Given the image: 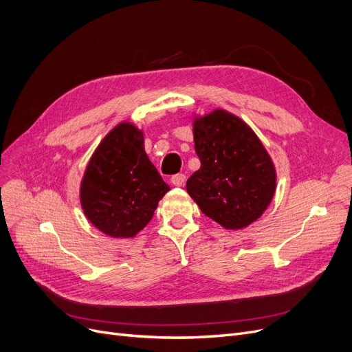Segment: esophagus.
<instances>
[{
  "mask_svg": "<svg viewBox=\"0 0 352 352\" xmlns=\"http://www.w3.org/2000/svg\"><path fill=\"white\" fill-rule=\"evenodd\" d=\"M186 179H187V177L184 175V174H175V175L171 177V182H173V186H175V187L184 186V182H186Z\"/></svg>",
  "mask_w": 352,
  "mask_h": 352,
  "instance_id": "1",
  "label": "esophagus"
}]
</instances>
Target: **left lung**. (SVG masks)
<instances>
[{
  "instance_id": "obj_1",
  "label": "left lung",
  "mask_w": 352,
  "mask_h": 352,
  "mask_svg": "<svg viewBox=\"0 0 352 352\" xmlns=\"http://www.w3.org/2000/svg\"><path fill=\"white\" fill-rule=\"evenodd\" d=\"M192 133L201 166L188 178L187 192L224 228L248 227L264 214L276 187L263 142L241 118L221 108L195 117Z\"/></svg>"
}]
</instances>
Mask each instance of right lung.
<instances>
[{"mask_svg":"<svg viewBox=\"0 0 352 352\" xmlns=\"http://www.w3.org/2000/svg\"><path fill=\"white\" fill-rule=\"evenodd\" d=\"M170 191L144 150V134L120 122L92 154L80 187L89 223L113 238H133L150 223Z\"/></svg>","mask_w":352,"mask_h":352,"instance_id":"obj_1","label":"right lung"}]
</instances>
